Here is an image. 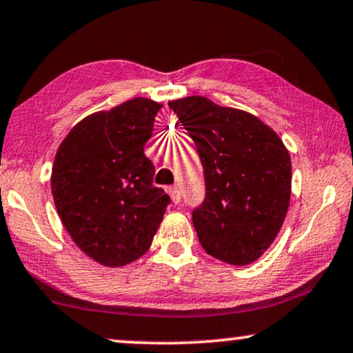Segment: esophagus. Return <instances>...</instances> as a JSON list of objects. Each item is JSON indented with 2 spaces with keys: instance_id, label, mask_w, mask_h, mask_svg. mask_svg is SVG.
I'll return each mask as SVG.
<instances>
[{
  "instance_id": "34e87169",
  "label": "esophagus",
  "mask_w": 353,
  "mask_h": 353,
  "mask_svg": "<svg viewBox=\"0 0 353 353\" xmlns=\"http://www.w3.org/2000/svg\"><path fill=\"white\" fill-rule=\"evenodd\" d=\"M168 191V194H170V197H172V201H173V203H178L181 201V194H180V189H178L176 186H170L167 189Z\"/></svg>"
}]
</instances>
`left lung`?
<instances>
[{
	"label": "left lung",
	"mask_w": 353,
	"mask_h": 353,
	"mask_svg": "<svg viewBox=\"0 0 353 353\" xmlns=\"http://www.w3.org/2000/svg\"><path fill=\"white\" fill-rule=\"evenodd\" d=\"M197 148L205 197L192 210L199 242L213 258L245 265L274 242L288 212L291 159L256 116L205 97L168 103Z\"/></svg>",
	"instance_id": "left-lung-1"
}]
</instances>
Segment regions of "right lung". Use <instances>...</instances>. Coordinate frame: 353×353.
<instances>
[{
	"label": "right lung",
	"instance_id": "right-lung-1",
	"mask_svg": "<svg viewBox=\"0 0 353 353\" xmlns=\"http://www.w3.org/2000/svg\"><path fill=\"white\" fill-rule=\"evenodd\" d=\"M161 103L132 99L88 116L55 156L50 188L63 226L97 263L117 268L150 248L170 197L145 156Z\"/></svg>",
	"mask_w": 353,
	"mask_h": 353
}]
</instances>
